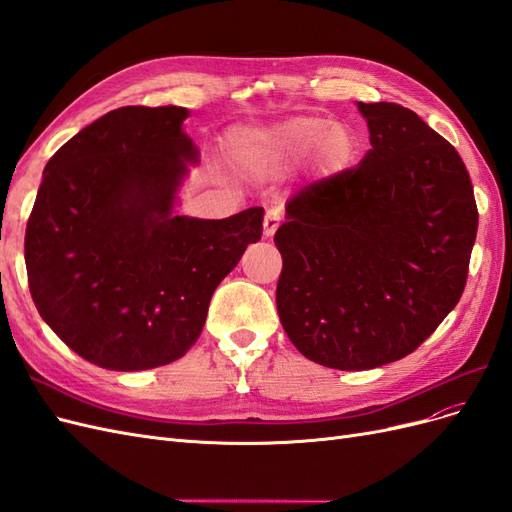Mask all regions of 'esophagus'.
I'll return each instance as SVG.
<instances>
[{"mask_svg":"<svg viewBox=\"0 0 512 512\" xmlns=\"http://www.w3.org/2000/svg\"><path fill=\"white\" fill-rule=\"evenodd\" d=\"M280 222H282V211L280 209H269L267 211V215H265V237H273L275 235V230L280 228Z\"/></svg>","mask_w":512,"mask_h":512,"instance_id":"34e87169","label":"esophagus"}]
</instances>
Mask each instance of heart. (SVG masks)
I'll return each mask as SVG.
<instances>
[{"mask_svg":"<svg viewBox=\"0 0 512 512\" xmlns=\"http://www.w3.org/2000/svg\"><path fill=\"white\" fill-rule=\"evenodd\" d=\"M237 156L256 170H280L320 149L324 166L339 170L350 164L356 141L344 126L324 117H292L269 128L241 130L232 136Z\"/></svg>","mask_w":512,"mask_h":512,"instance_id":"1","label":"heart"}]
</instances>
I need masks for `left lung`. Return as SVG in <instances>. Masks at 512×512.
Masks as SVG:
<instances>
[{
  "label": "left lung",
  "mask_w": 512,
  "mask_h": 512,
  "mask_svg": "<svg viewBox=\"0 0 512 512\" xmlns=\"http://www.w3.org/2000/svg\"><path fill=\"white\" fill-rule=\"evenodd\" d=\"M359 166L305 185L275 232L277 314L297 350L359 371L404 359L466 288L478 209L455 147L410 108L365 104Z\"/></svg>",
  "instance_id": "8db88e82"
}]
</instances>
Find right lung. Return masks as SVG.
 Instances as JSON below:
<instances>
[{
  "label": "right lung",
  "instance_id": "right-lung-1",
  "mask_svg": "<svg viewBox=\"0 0 512 512\" xmlns=\"http://www.w3.org/2000/svg\"><path fill=\"white\" fill-rule=\"evenodd\" d=\"M181 106H123L89 123L44 168L25 230L42 320L85 361L115 371L173 363L209 301L262 235V207L224 220L175 215L198 162Z\"/></svg>",
  "mask_w": 512,
  "mask_h": 512
}]
</instances>
